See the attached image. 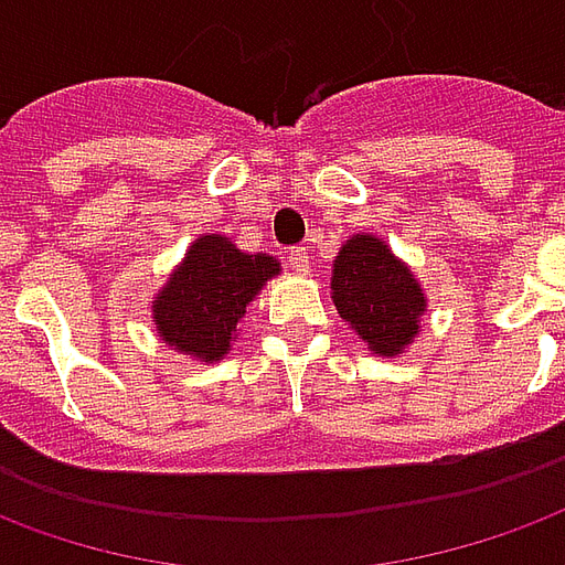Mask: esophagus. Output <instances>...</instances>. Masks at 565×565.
Wrapping results in <instances>:
<instances>
[{"label": "esophagus", "instance_id": "1", "mask_svg": "<svg viewBox=\"0 0 565 565\" xmlns=\"http://www.w3.org/2000/svg\"><path fill=\"white\" fill-rule=\"evenodd\" d=\"M287 266L296 271V275H305L308 271V250L305 248H294L287 254Z\"/></svg>", "mask_w": 565, "mask_h": 565}]
</instances>
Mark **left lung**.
<instances>
[{
	"mask_svg": "<svg viewBox=\"0 0 565 565\" xmlns=\"http://www.w3.org/2000/svg\"><path fill=\"white\" fill-rule=\"evenodd\" d=\"M332 302L371 353L395 359L422 332L428 296L411 266L374 233H353L332 260Z\"/></svg>",
	"mask_w": 565,
	"mask_h": 565,
	"instance_id": "8db88e82",
	"label": "left lung"
}]
</instances>
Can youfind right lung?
<instances>
[{"mask_svg": "<svg viewBox=\"0 0 565 565\" xmlns=\"http://www.w3.org/2000/svg\"><path fill=\"white\" fill-rule=\"evenodd\" d=\"M275 275L281 263L269 254H248L221 233H203L154 294V332L170 350L212 365L233 350L245 308Z\"/></svg>", "mask_w": 565, "mask_h": 565, "instance_id": "1", "label": "right lung"}]
</instances>
